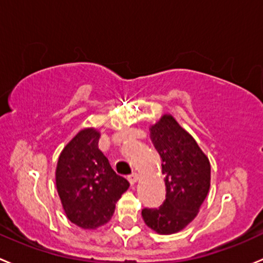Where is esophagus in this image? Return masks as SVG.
I'll return each instance as SVG.
<instances>
[{"label":"esophagus","mask_w":263,"mask_h":263,"mask_svg":"<svg viewBox=\"0 0 263 263\" xmlns=\"http://www.w3.org/2000/svg\"><path fill=\"white\" fill-rule=\"evenodd\" d=\"M137 180H139V175H137L136 172H132L131 175H128V181L132 183V185H134V183H136Z\"/></svg>","instance_id":"esophagus-1"}]
</instances>
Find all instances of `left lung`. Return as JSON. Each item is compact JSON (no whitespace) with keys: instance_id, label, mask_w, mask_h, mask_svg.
<instances>
[{"instance_id":"8db88e82","label":"left lung","mask_w":263,"mask_h":263,"mask_svg":"<svg viewBox=\"0 0 263 263\" xmlns=\"http://www.w3.org/2000/svg\"><path fill=\"white\" fill-rule=\"evenodd\" d=\"M150 137L162 158L165 200L144 208L145 223L158 234H175L195 218L211 186V164L190 134L170 114L150 127Z\"/></svg>"}]
</instances>
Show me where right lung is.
<instances>
[{"instance_id":"1","label":"right lung","mask_w":263,"mask_h":263,"mask_svg":"<svg viewBox=\"0 0 263 263\" xmlns=\"http://www.w3.org/2000/svg\"><path fill=\"white\" fill-rule=\"evenodd\" d=\"M99 139L95 128L80 131L63 149L56 167V189L65 215L82 229L108 222L129 186L100 152Z\"/></svg>"}]
</instances>
